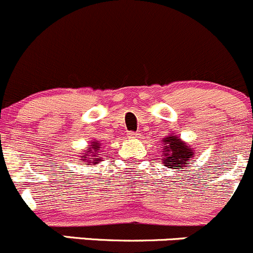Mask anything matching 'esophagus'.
I'll return each mask as SVG.
<instances>
[{
    "label": "esophagus",
    "instance_id": "34e87169",
    "mask_svg": "<svg viewBox=\"0 0 253 253\" xmlns=\"http://www.w3.org/2000/svg\"><path fill=\"white\" fill-rule=\"evenodd\" d=\"M127 136L130 137V139H139V137H141V134L140 132H135V131H130L129 134H127Z\"/></svg>",
    "mask_w": 253,
    "mask_h": 253
}]
</instances>
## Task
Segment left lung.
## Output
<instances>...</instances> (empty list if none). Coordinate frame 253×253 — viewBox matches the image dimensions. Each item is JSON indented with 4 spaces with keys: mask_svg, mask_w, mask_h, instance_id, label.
<instances>
[{
    "mask_svg": "<svg viewBox=\"0 0 253 253\" xmlns=\"http://www.w3.org/2000/svg\"><path fill=\"white\" fill-rule=\"evenodd\" d=\"M162 162L164 166L172 169H183L188 161L194 156L196 150L191 145L186 144L177 135L169 134L162 139Z\"/></svg>",
    "mask_w": 253,
    "mask_h": 253,
    "instance_id": "8db88e82",
    "label": "left lung"
}]
</instances>
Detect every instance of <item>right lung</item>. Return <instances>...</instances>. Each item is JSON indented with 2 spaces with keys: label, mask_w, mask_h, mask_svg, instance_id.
<instances>
[{
  "label": "right lung",
  "mask_w": 253,
  "mask_h": 253,
  "mask_svg": "<svg viewBox=\"0 0 253 253\" xmlns=\"http://www.w3.org/2000/svg\"><path fill=\"white\" fill-rule=\"evenodd\" d=\"M101 141L93 139L89 142L88 147H86L84 151H82L81 160L84 162H88V165H97L102 161L103 157L101 156Z\"/></svg>",
  "instance_id": "1"
}]
</instances>
